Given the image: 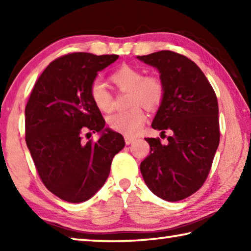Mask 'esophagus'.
<instances>
[{
  "label": "esophagus",
  "instance_id": "esophagus-1",
  "mask_svg": "<svg viewBox=\"0 0 251 251\" xmlns=\"http://www.w3.org/2000/svg\"><path fill=\"white\" fill-rule=\"evenodd\" d=\"M134 142H135L134 137H129V136H126V137H125V143L127 144V145H129V144L134 143Z\"/></svg>",
  "mask_w": 251,
  "mask_h": 251
}]
</instances>
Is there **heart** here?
Returning a JSON list of instances; mask_svg holds the SVG:
<instances>
[{
    "mask_svg": "<svg viewBox=\"0 0 251 251\" xmlns=\"http://www.w3.org/2000/svg\"><path fill=\"white\" fill-rule=\"evenodd\" d=\"M110 80L120 92H128L130 108L115 113L108 118L110 128L124 135L133 136L138 133L146 121V113L142 105L148 109H157L163 104L166 86L163 78L157 74L144 75L138 67L124 64L110 75ZM88 94L97 108L108 113L113 108V97L105 84L94 79L88 87Z\"/></svg>",
    "mask_w": 251,
    "mask_h": 251,
    "instance_id": "1",
    "label": "heart"
}]
</instances>
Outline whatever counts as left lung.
Masks as SVG:
<instances>
[{"label": "left lung", "instance_id": "1", "mask_svg": "<svg viewBox=\"0 0 251 251\" xmlns=\"http://www.w3.org/2000/svg\"><path fill=\"white\" fill-rule=\"evenodd\" d=\"M138 59L157 67L166 86L151 127L161 135L171 131L165 145L158 137L146 138L151 151L141 163L142 175L156 196L181 201L201 188L211 169L220 138L217 96L185 55L159 50Z\"/></svg>", "mask_w": 251, "mask_h": 251}]
</instances>
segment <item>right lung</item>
I'll return each instance as SVG.
<instances>
[{
	"instance_id": "right-lung-1",
	"label": "right lung",
	"mask_w": 251,
	"mask_h": 251,
	"mask_svg": "<svg viewBox=\"0 0 251 251\" xmlns=\"http://www.w3.org/2000/svg\"><path fill=\"white\" fill-rule=\"evenodd\" d=\"M118 55L76 52L54 59L40 75L25 107V142L42 182L55 196L83 202L105 184L123 136L105 129L88 87ZM103 131L97 141L82 142Z\"/></svg>"
}]
</instances>
